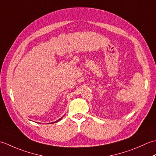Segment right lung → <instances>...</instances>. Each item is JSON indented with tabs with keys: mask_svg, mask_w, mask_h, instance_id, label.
Returning <instances> with one entry per match:
<instances>
[{
	"mask_svg": "<svg viewBox=\"0 0 156 156\" xmlns=\"http://www.w3.org/2000/svg\"><path fill=\"white\" fill-rule=\"evenodd\" d=\"M63 118V117H62V118H60V119H58V121H55V122H50V123H54V122H58V121H60L61 120V119Z\"/></svg>",
	"mask_w": 156,
	"mask_h": 156,
	"instance_id": "add662e5",
	"label": "right lung"
}]
</instances>
